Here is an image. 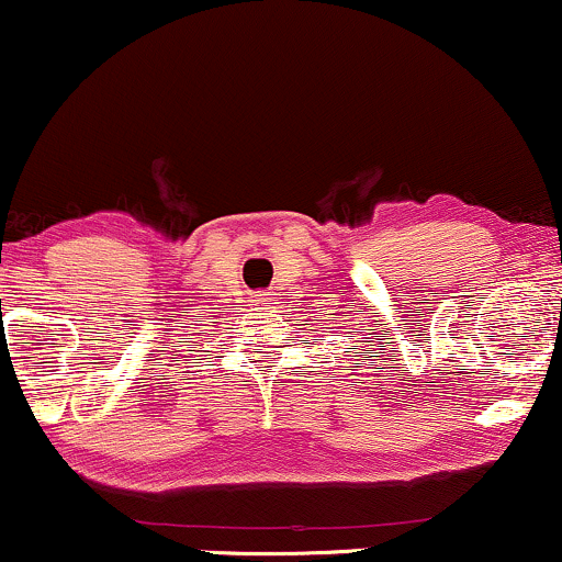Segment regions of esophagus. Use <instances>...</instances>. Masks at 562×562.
I'll return each instance as SVG.
<instances>
[{
    "mask_svg": "<svg viewBox=\"0 0 562 562\" xmlns=\"http://www.w3.org/2000/svg\"><path fill=\"white\" fill-rule=\"evenodd\" d=\"M259 303H274V293H259Z\"/></svg>",
    "mask_w": 562,
    "mask_h": 562,
    "instance_id": "1",
    "label": "esophagus"
}]
</instances>
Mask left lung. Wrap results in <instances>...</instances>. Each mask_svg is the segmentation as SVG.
Masks as SVG:
<instances>
[{
  "label": "left lung",
  "instance_id": "8db88e82",
  "mask_svg": "<svg viewBox=\"0 0 562 562\" xmlns=\"http://www.w3.org/2000/svg\"><path fill=\"white\" fill-rule=\"evenodd\" d=\"M367 344H370V340H367Z\"/></svg>",
  "mask_w": 562,
  "mask_h": 562
}]
</instances>
